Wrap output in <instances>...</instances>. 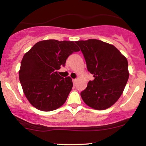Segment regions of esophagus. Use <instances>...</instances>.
Here are the masks:
<instances>
[{"mask_svg": "<svg viewBox=\"0 0 146 146\" xmlns=\"http://www.w3.org/2000/svg\"><path fill=\"white\" fill-rule=\"evenodd\" d=\"M77 82V79H73V82L74 84H75V83H76Z\"/></svg>", "mask_w": 146, "mask_h": 146, "instance_id": "obj_1", "label": "esophagus"}]
</instances>
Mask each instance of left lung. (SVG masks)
I'll list each match as a JSON object with an SVG mask.
<instances>
[{
    "instance_id": "left-lung-1",
    "label": "left lung",
    "mask_w": 146,
    "mask_h": 146,
    "mask_svg": "<svg viewBox=\"0 0 146 146\" xmlns=\"http://www.w3.org/2000/svg\"><path fill=\"white\" fill-rule=\"evenodd\" d=\"M95 79L80 95L87 106L95 110L110 108L121 97L129 78L126 58L113 44L96 39L75 42Z\"/></svg>"
}]
</instances>
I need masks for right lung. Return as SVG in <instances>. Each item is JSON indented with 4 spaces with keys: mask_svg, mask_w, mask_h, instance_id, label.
<instances>
[{
    "mask_svg": "<svg viewBox=\"0 0 146 146\" xmlns=\"http://www.w3.org/2000/svg\"><path fill=\"white\" fill-rule=\"evenodd\" d=\"M80 48L73 41L45 40L37 42L23 56L19 80L23 93L33 107L42 111L58 109L66 102L73 87L70 77L57 70Z\"/></svg>",
    "mask_w": 146,
    "mask_h": 146,
    "instance_id": "1",
    "label": "right lung"
}]
</instances>
